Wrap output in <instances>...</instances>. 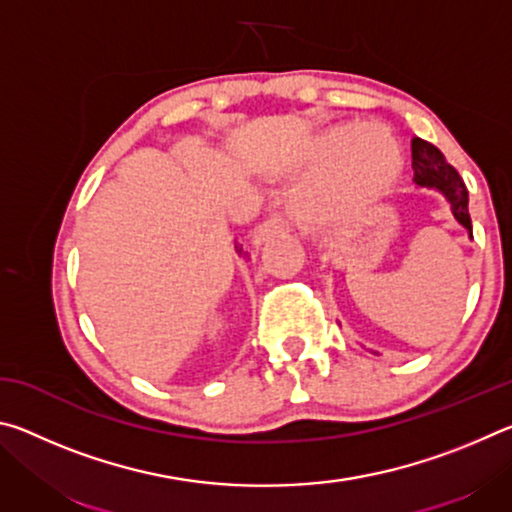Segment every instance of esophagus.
<instances>
[{
	"label": "esophagus",
	"mask_w": 512,
	"mask_h": 512,
	"mask_svg": "<svg viewBox=\"0 0 512 512\" xmlns=\"http://www.w3.org/2000/svg\"><path fill=\"white\" fill-rule=\"evenodd\" d=\"M298 219H293L291 214H284V212H275L268 216L262 225V232L264 235H280V232H291L298 228Z\"/></svg>",
	"instance_id": "esophagus-1"
}]
</instances>
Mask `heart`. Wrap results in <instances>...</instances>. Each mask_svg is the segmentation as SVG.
<instances>
[{
    "label": "heart",
    "mask_w": 512,
    "mask_h": 512,
    "mask_svg": "<svg viewBox=\"0 0 512 512\" xmlns=\"http://www.w3.org/2000/svg\"><path fill=\"white\" fill-rule=\"evenodd\" d=\"M307 167L320 169L305 192V207L316 221H339L357 214L384 192L402 164L393 131L377 121L332 128L302 151Z\"/></svg>",
    "instance_id": "obj_1"
}]
</instances>
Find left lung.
I'll use <instances>...</instances> for the list:
<instances>
[{
    "instance_id": "left-lung-1",
    "label": "left lung",
    "mask_w": 512,
    "mask_h": 512,
    "mask_svg": "<svg viewBox=\"0 0 512 512\" xmlns=\"http://www.w3.org/2000/svg\"><path fill=\"white\" fill-rule=\"evenodd\" d=\"M413 149V180L420 187H433L447 196L452 203V212L456 221L472 235V219H470V196L463 183L461 173H458L447 158L440 153L438 146L424 142L415 137L411 142Z\"/></svg>"
}]
</instances>
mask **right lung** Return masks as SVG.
<instances>
[{
    "label": "right lung",
    "instance_id": "right-lung-1",
    "mask_svg": "<svg viewBox=\"0 0 512 512\" xmlns=\"http://www.w3.org/2000/svg\"><path fill=\"white\" fill-rule=\"evenodd\" d=\"M239 253H241V250H239Z\"/></svg>",
    "mask_w": 512,
    "mask_h": 512
}]
</instances>
